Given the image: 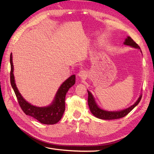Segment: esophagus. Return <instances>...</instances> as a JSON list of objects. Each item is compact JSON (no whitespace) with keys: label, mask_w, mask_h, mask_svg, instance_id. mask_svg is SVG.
<instances>
[{"label":"esophagus","mask_w":154,"mask_h":154,"mask_svg":"<svg viewBox=\"0 0 154 154\" xmlns=\"http://www.w3.org/2000/svg\"><path fill=\"white\" fill-rule=\"evenodd\" d=\"M78 75L82 79H85L86 77V73L85 71H80V72H79Z\"/></svg>","instance_id":"34e87169"}]
</instances>
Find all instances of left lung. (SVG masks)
<instances>
[{
  "label": "left lung",
  "mask_w": 154,
  "mask_h": 154,
  "mask_svg": "<svg viewBox=\"0 0 154 154\" xmlns=\"http://www.w3.org/2000/svg\"><path fill=\"white\" fill-rule=\"evenodd\" d=\"M124 44L126 45H129L132 47H134L135 48H139V49H140L139 45L137 44L135 42H134V40L131 37H127V38H125ZM87 92H88V106H89L92 114L96 117L100 119H104V120L117 119L122 118L125 117L136 106H137V105L139 104V103L140 102L142 99V95H140V97L138 99V100H137V102L134 105H132V106H131L130 107L124 109L123 110L117 111V112L106 111V110L101 109L97 106V105L96 104L95 99L92 94L89 91H87Z\"/></svg>",
  "instance_id": "1"
}]
</instances>
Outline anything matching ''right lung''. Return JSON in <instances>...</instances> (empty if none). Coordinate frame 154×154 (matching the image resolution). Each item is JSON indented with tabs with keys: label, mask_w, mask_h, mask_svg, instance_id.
Segmentation results:
<instances>
[{
	"label": "right lung",
	"mask_w": 154,
	"mask_h": 154,
	"mask_svg": "<svg viewBox=\"0 0 154 154\" xmlns=\"http://www.w3.org/2000/svg\"><path fill=\"white\" fill-rule=\"evenodd\" d=\"M11 62V74L10 79L11 84L15 94L16 97L20 108L26 115L30 116L38 120L40 123L44 124H54L57 123L61 119L63 112L66 109L65 106V99L66 95L69 88L75 84V75H72L68 78L66 81L63 82L56 94L55 99L51 106L45 107H38L34 106L28 103L24 99L21 94L19 93L17 87H16L14 76V66L12 63V55L10 56Z\"/></svg>",
	"instance_id": "obj_1"
}]
</instances>
